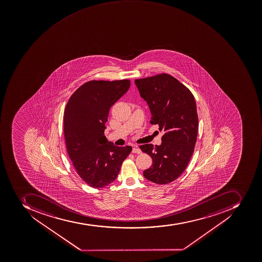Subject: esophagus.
I'll use <instances>...</instances> for the list:
<instances>
[{"label":"esophagus","instance_id":"esophagus-1","mask_svg":"<svg viewBox=\"0 0 262 262\" xmlns=\"http://www.w3.org/2000/svg\"><path fill=\"white\" fill-rule=\"evenodd\" d=\"M132 152H133V154H138V155H140V154L142 152V151L140 150V148L136 146L132 148Z\"/></svg>","mask_w":262,"mask_h":262}]
</instances>
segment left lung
<instances>
[{"label":"left lung","mask_w":262,"mask_h":262,"mask_svg":"<svg viewBox=\"0 0 262 262\" xmlns=\"http://www.w3.org/2000/svg\"><path fill=\"white\" fill-rule=\"evenodd\" d=\"M151 113V124L164 130L160 145L143 144L140 148L152 158L144 171L152 182L165 185L178 178L186 168L197 140V106L193 94L172 76L162 73L135 81Z\"/></svg>","instance_id":"obj_1"}]
</instances>
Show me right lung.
I'll list each match as a JSON object with an SVG mask.
<instances>
[{
	"label": "right lung",
	"mask_w": 262,
	"mask_h": 262,
	"mask_svg": "<svg viewBox=\"0 0 262 262\" xmlns=\"http://www.w3.org/2000/svg\"><path fill=\"white\" fill-rule=\"evenodd\" d=\"M129 80L91 81L81 85L68 102L63 132L73 166L90 186L99 189L118 177L132 146L118 147L104 136L110 107L130 88Z\"/></svg>",
	"instance_id": "obj_1"
}]
</instances>
